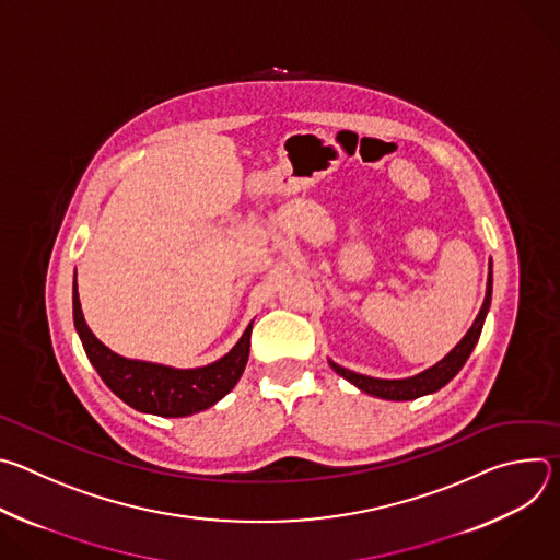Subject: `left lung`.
<instances>
[{
  "mask_svg": "<svg viewBox=\"0 0 560 560\" xmlns=\"http://www.w3.org/2000/svg\"><path fill=\"white\" fill-rule=\"evenodd\" d=\"M490 303H492V264H490V275H488L486 301H483L481 310H478L471 328L467 330V335L456 343V348L450 354H445L436 365L423 370L421 374H415L408 378H374V376H365V374L346 370V368L337 365L335 361H330V368L337 374H341L343 378H348L352 385H357L361 392L378 396V398H387V401H412V398L432 394V392L441 389L443 385H447L458 374V370L465 365V361L469 359L478 337H481Z\"/></svg>",
  "mask_w": 560,
  "mask_h": 560,
  "instance_id": "obj_1",
  "label": "left lung"
}]
</instances>
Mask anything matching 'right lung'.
I'll use <instances>...</instances> for the list:
<instances>
[{
	"label": "right lung",
	"mask_w": 560,
	"mask_h": 560,
	"mask_svg": "<svg viewBox=\"0 0 560 560\" xmlns=\"http://www.w3.org/2000/svg\"><path fill=\"white\" fill-rule=\"evenodd\" d=\"M72 318L89 361L95 365L102 381L124 404L145 415L179 419L214 406L242 378L250 354L253 324L225 357L203 368L179 370L162 363L119 357L86 326L77 281L72 285Z\"/></svg>",
	"instance_id": "1"
}]
</instances>
